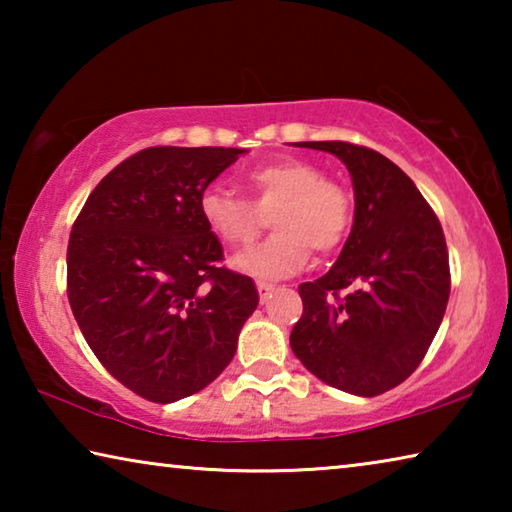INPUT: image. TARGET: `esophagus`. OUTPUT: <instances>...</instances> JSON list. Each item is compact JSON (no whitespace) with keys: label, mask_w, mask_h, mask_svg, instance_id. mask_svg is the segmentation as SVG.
Returning a JSON list of instances; mask_svg holds the SVG:
<instances>
[{"label":"esophagus","mask_w":512,"mask_h":512,"mask_svg":"<svg viewBox=\"0 0 512 512\" xmlns=\"http://www.w3.org/2000/svg\"><path fill=\"white\" fill-rule=\"evenodd\" d=\"M273 284H268V282H257V291H259V300L262 302H266L268 298H271V293H273Z\"/></svg>","instance_id":"34e87169"}]
</instances>
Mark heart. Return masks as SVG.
Here are the masks:
<instances>
[{
  "label": "heart",
  "instance_id": "obj_1",
  "mask_svg": "<svg viewBox=\"0 0 512 512\" xmlns=\"http://www.w3.org/2000/svg\"><path fill=\"white\" fill-rule=\"evenodd\" d=\"M253 203L221 187H207L201 216L221 244L253 241L271 215L273 235L232 257V266L255 277H284L305 266L309 248L325 255L343 244L352 221L348 189L325 178L316 162L280 158L257 164L244 176Z\"/></svg>",
  "mask_w": 512,
  "mask_h": 512
}]
</instances>
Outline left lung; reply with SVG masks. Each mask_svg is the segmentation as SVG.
<instances>
[{"mask_svg": "<svg viewBox=\"0 0 512 512\" xmlns=\"http://www.w3.org/2000/svg\"><path fill=\"white\" fill-rule=\"evenodd\" d=\"M350 171L354 223L336 264L300 284L291 350L339 391L375 397L420 366L443 323L449 255L443 228L413 180L384 155L348 142H298Z\"/></svg>", "mask_w": 512, "mask_h": 512, "instance_id": "8db88e82", "label": "left lung"}]
</instances>
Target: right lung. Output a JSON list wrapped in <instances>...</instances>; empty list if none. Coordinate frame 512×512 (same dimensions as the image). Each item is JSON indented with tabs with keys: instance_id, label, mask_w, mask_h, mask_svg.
<instances>
[{
	"instance_id": "add662e5",
	"label": "right lung",
	"mask_w": 512,
	"mask_h": 512,
	"mask_svg": "<svg viewBox=\"0 0 512 512\" xmlns=\"http://www.w3.org/2000/svg\"><path fill=\"white\" fill-rule=\"evenodd\" d=\"M244 149L151 146L88 196L67 246V296L85 341L144 400L203 391L257 309L248 275L219 266L201 196Z\"/></svg>"
}]
</instances>
